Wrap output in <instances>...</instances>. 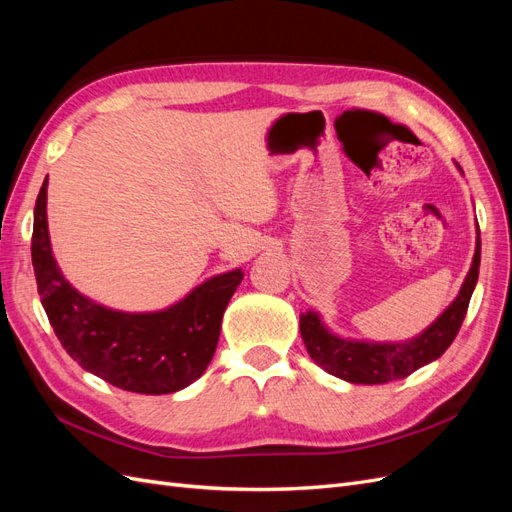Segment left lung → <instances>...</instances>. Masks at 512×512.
Returning a JSON list of instances; mask_svg holds the SVG:
<instances>
[{
  "label": "left lung",
  "mask_w": 512,
  "mask_h": 512,
  "mask_svg": "<svg viewBox=\"0 0 512 512\" xmlns=\"http://www.w3.org/2000/svg\"><path fill=\"white\" fill-rule=\"evenodd\" d=\"M478 267L480 232L476 235L472 267L455 301L423 333L406 339V342H365V339L339 337L322 322L318 312L307 309L299 318V329L307 354L327 374L352 384H384L408 378L412 371L440 359L446 348L453 344L478 282Z\"/></svg>",
  "instance_id": "obj_1"
}]
</instances>
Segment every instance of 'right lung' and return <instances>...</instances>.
I'll return each instance as SVG.
<instances>
[{"label":"right lung","instance_id":"right-lung-1","mask_svg":"<svg viewBox=\"0 0 512 512\" xmlns=\"http://www.w3.org/2000/svg\"><path fill=\"white\" fill-rule=\"evenodd\" d=\"M44 179L36 209L32 262L38 294L61 346L89 374L117 389L166 395L205 374L218 346L222 316L241 269L209 277L181 301L158 312H119L91 301L61 273L46 220Z\"/></svg>","mask_w":512,"mask_h":512}]
</instances>
